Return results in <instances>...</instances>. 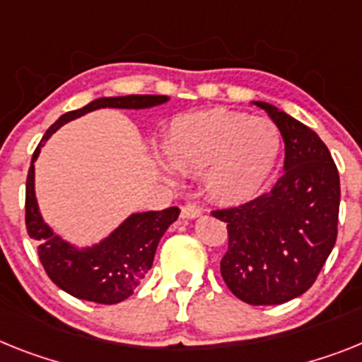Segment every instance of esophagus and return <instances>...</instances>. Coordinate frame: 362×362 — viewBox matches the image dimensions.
Listing matches in <instances>:
<instances>
[{
	"label": "esophagus",
	"mask_w": 362,
	"mask_h": 362,
	"mask_svg": "<svg viewBox=\"0 0 362 362\" xmlns=\"http://www.w3.org/2000/svg\"><path fill=\"white\" fill-rule=\"evenodd\" d=\"M200 215H202V208L199 204L189 202V204L182 206V218H197Z\"/></svg>",
	"instance_id": "esophagus-1"
}]
</instances>
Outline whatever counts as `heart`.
Returning a JSON list of instances; mask_svg holds the SVG:
<instances>
[{
	"label": "heart",
	"mask_w": 362,
	"mask_h": 362,
	"mask_svg": "<svg viewBox=\"0 0 362 362\" xmlns=\"http://www.w3.org/2000/svg\"><path fill=\"white\" fill-rule=\"evenodd\" d=\"M281 136L267 117L226 108L175 117L165 153L182 173H204L206 193L218 202H241L257 193L274 169Z\"/></svg>",
	"instance_id": "b5f03b06"
}]
</instances>
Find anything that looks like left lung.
Segmentation results:
<instances>
[{
	"instance_id": "obj_1",
	"label": "left lung",
	"mask_w": 362,
	"mask_h": 362,
	"mask_svg": "<svg viewBox=\"0 0 362 362\" xmlns=\"http://www.w3.org/2000/svg\"><path fill=\"white\" fill-rule=\"evenodd\" d=\"M281 132L284 175L263 195L211 211L226 223L224 284L250 305H278L315 284L337 241L341 180L317 132L274 105L254 101Z\"/></svg>"
}]
</instances>
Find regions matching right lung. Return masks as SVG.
<instances>
[{
	"mask_svg": "<svg viewBox=\"0 0 362 362\" xmlns=\"http://www.w3.org/2000/svg\"><path fill=\"white\" fill-rule=\"evenodd\" d=\"M169 101L167 95H124L101 97L78 110L60 115L44 134L33 154L25 186V226L27 233L38 243V257L54 285L75 298L95 303L123 302L134 293L151 267L158 243L167 228L175 223L180 209L144 211L127 217L114 232L92 247L78 248L64 241L42 218L35 193V162L45 141L69 121L99 108H127L144 110Z\"/></svg>",
	"mask_w": 362,
	"mask_h": 362,
	"instance_id": "right-lung-1",
	"label": "right lung"
}]
</instances>
